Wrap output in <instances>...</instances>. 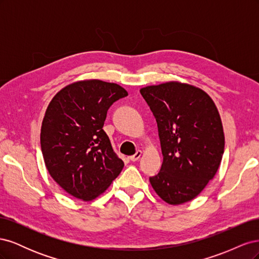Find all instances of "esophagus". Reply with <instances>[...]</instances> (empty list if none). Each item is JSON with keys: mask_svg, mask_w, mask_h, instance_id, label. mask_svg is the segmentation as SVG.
<instances>
[{"mask_svg": "<svg viewBox=\"0 0 259 259\" xmlns=\"http://www.w3.org/2000/svg\"><path fill=\"white\" fill-rule=\"evenodd\" d=\"M142 153H143L142 151H140V150H138V151H137V152H136V153H135L134 155H131L128 159H130L131 161H133V162H135V161L139 160V158H140V156H142Z\"/></svg>", "mask_w": 259, "mask_h": 259, "instance_id": "esophagus-1", "label": "esophagus"}]
</instances>
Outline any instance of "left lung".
Returning <instances> with one entry per match:
<instances>
[{
  "label": "left lung",
  "mask_w": 259,
  "mask_h": 259,
  "mask_svg": "<svg viewBox=\"0 0 259 259\" xmlns=\"http://www.w3.org/2000/svg\"><path fill=\"white\" fill-rule=\"evenodd\" d=\"M158 124L163 163L149 178L168 204L193 200L221 165L225 135L221 115L207 94L193 85L166 82L140 90Z\"/></svg>",
  "instance_id": "left-lung-1"
}]
</instances>
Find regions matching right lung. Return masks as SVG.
Instances as JSON below:
<instances>
[{"label": "right lung", "mask_w": 259, "mask_h": 259, "mask_svg": "<svg viewBox=\"0 0 259 259\" xmlns=\"http://www.w3.org/2000/svg\"><path fill=\"white\" fill-rule=\"evenodd\" d=\"M127 96L115 83L74 82L50 103L41 127L45 166L72 197L92 201L104 193L124 166L103 130L108 109Z\"/></svg>", "instance_id": "1"}]
</instances>
